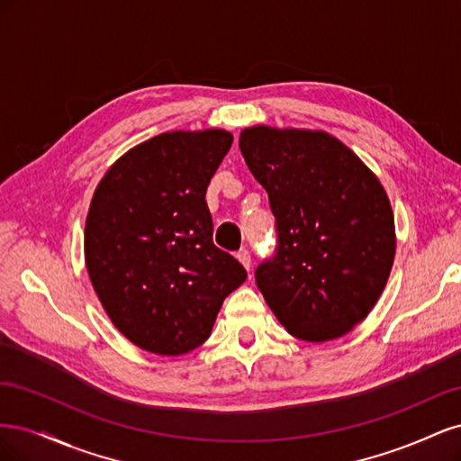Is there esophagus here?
<instances>
[{
  "label": "esophagus",
  "instance_id": "esophagus-1",
  "mask_svg": "<svg viewBox=\"0 0 461 461\" xmlns=\"http://www.w3.org/2000/svg\"><path fill=\"white\" fill-rule=\"evenodd\" d=\"M236 259H239L248 271H249V267H252V256H249L246 248H242V249H239V252H236Z\"/></svg>",
  "mask_w": 461,
  "mask_h": 461
}]
</instances>
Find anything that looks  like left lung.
I'll return each instance as SVG.
<instances>
[{
  "label": "left lung",
  "mask_w": 461,
  "mask_h": 461,
  "mask_svg": "<svg viewBox=\"0 0 461 461\" xmlns=\"http://www.w3.org/2000/svg\"><path fill=\"white\" fill-rule=\"evenodd\" d=\"M239 144L276 222V252L256 269L265 302L300 340L350 332L394 263V215L379 178L323 131L258 124Z\"/></svg>",
  "instance_id": "1"
}]
</instances>
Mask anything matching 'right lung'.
I'll list each match as a JSON object with an SVG mask.
<instances>
[{
  "label": "right lung",
  "mask_w": 461,
  "mask_h": 461,
  "mask_svg": "<svg viewBox=\"0 0 461 461\" xmlns=\"http://www.w3.org/2000/svg\"><path fill=\"white\" fill-rule=\"evenodd\" d=\"M232 144L221 129L153 136L97 185L85 259L105 313L142 350L180 356L203 344L246 269L213 244L205 190Z\"/></svg>",
  "instance_id": "obj_1"
}]
</instances>
